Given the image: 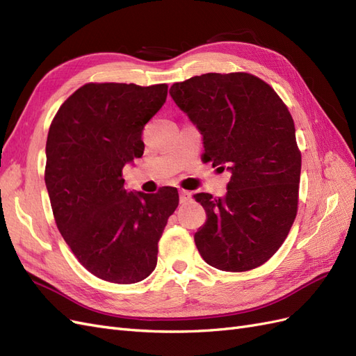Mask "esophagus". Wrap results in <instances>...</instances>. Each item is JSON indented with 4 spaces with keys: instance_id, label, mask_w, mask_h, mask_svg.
Listing matches in <instances>:
<instances>
[{
    "instance_id": "34e87169",
    "label": "esophagus",
    "mask_w": 356,
    "mask_h": 356,
    "mask_svg": "<svg viewBox=\"0 0 356 356\" xmlns=\"http://www.w3.org/2000/svg\"><path fill=\"white\" fill-rule=\"evenodd\" d=\"M190 197H191V195H190L188 191H186V190H181V191H179V202H181V203L188 202Z\"/></svg>"
}]
</instances>
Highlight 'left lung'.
<instances>
[{"label":"left lung","instance_id":"left-lung-1","mask_svg":"<svg viewBox=\"0 0 356 356\" xmlns=\"http://www.w3.org/2000/svg\"><path fill=\"white\" fill-rule=\"evenodd\" d=\"M169 93L202 134L203 160L232 174L225 196L195 195L208 215L195 233L202 258L225 272L264 264L297 215L301 154L286 105L248 72L196 75Z\"/></svg>","mask_w":356,"mask_h":356}]
</instances>
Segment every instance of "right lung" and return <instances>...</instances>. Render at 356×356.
Segmentation results:
<instances>
[{"label": "right lung", "instance_id": "obj_1", "mask_svg": "<svg viewBox=\"0 0 356 356\" xmlns=\"http://www.w3.org/2000/svg\"><path fill=\"white\" fill-rule=\"evenodd\" d=\"M168 86L88 83L60 105L46 144V187L58 229L96 277L135 284L152 275L178 190H124L123 168L144 154V126Z\"/></svg>", "mask_w": 356, "mask_h": 356}]
</instances>
